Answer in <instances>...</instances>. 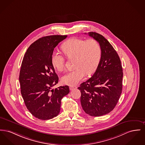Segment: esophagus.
<instances>
[{
  "label": "esophagus",
  "instance_id": "obj_1",
  "mask_svg": "<svg viewBox=\"0 0 145 145\" xmlns=\"http://www.w3.org/2000/svg\"><path fill=\"white\" fill-rule=\"evenodd\" d=\"M69 89L71 90H73L74 89H77V86H69Z\"/></svg>",
  "mask_w": 145,
  "mask_h": 145
}]
</instances>
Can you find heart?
Wrapping results in <instances>:
<instances>
[{
  "label": "heart",
  "instance_id": "1",
  "mask_svg": "<svg viewBox=\"0 0 145 145\" xmlns=\"http://www.w3.org/2000/svg\"><path fill=\"white\" fill-rule=\"evenodd\" d=\"M62 50L68 59L75 57L76 69L66 73L61 78L62 82L66 85H76L85 74L93 73L97 68L101 56V46L93 39H84L73 38L62 44ZM65 59L57 52L51 56V63L56 70L61 71L65 67Z\"/></svg>",
  "mask_w": 145,
  "mask_h": 145
}]
</instances>
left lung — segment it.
<instances>
[{
	"mask_svg": "<svg viewBox=\"0 0 145 145\" xmlns=\"http://www.w3.org/2000/svg\"><path fill=\"white\" fill-rule=\"evenodd\" d=\"M88 34L99 43L101 56L93 76L82 83L80 102L85 113L99 117L112 111L122 91L123 68L117 52L102 35L90 32Z\"/></svg>",
	"mask_w": 145,
	"mask_h": 145,
	"instance_id": "1",
	"label": "left lung"
}]
</instances>
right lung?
I'll list each match as a JSON object with an SVG mask.
<instances>
[{
	"instance_id": "right-lung-1",
	"label": "right lung",
	"mask_w": 145,
	"mask_h": 145,
	"mask_svg": "<svg viewBox=\"0 0 145 145\" xmlns=\"http://www.w3.org/2000/svg\"><path fill=\"white\" fill-rule=\"evenodd\" d=\"M67 35L44 37L28 48L22 62L19 81L27 108L38 119L48 120L60 113L61 100L69 93L67 85L55 89L59 77L51 63L54 48Z\"/></svg>"
}]
</instances>
